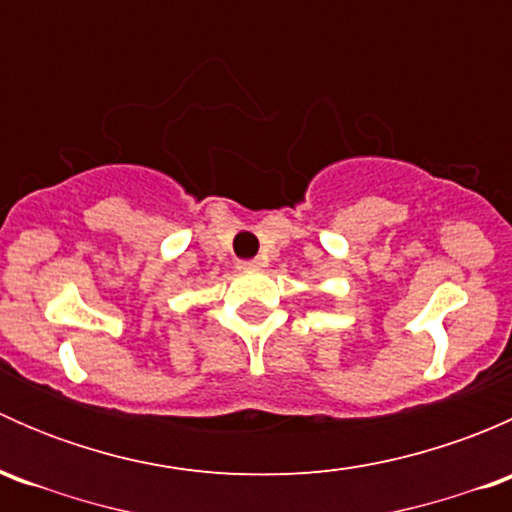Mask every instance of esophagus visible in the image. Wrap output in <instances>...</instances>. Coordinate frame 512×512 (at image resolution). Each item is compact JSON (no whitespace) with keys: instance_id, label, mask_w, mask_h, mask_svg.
<instances>
[{"instance_id":"obj_1","label":"esophagus","mask_w":512,"mask_h":512,"mask_svg":"<svg viewBox=\"0 0 512 512\" xmlns=\"http://www.w3.org/2000/svg\"><path fill=\"white\" fill-rule=\"evenodd\" d=\"M265 267V262L260 260V257H255V260H242L240 262V270H262Z\"/></svg>"}]
</instances>
